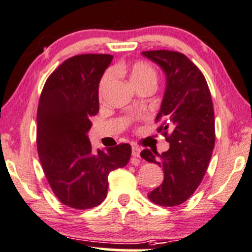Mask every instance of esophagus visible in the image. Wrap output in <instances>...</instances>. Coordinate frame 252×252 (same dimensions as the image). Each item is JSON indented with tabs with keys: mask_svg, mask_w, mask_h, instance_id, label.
<instances>
[{
	"mask_svg": "<svg viewBox=\"0 0 252 252\" xmlns=\"http://www.w3.org/2000/svg\"><path fill=\"white\" fill-rule=\"evenodd\" d=\"M140 152H141V149H140L138 146H133L132 147V155L134 156V158H139Z\"/></svg>",
	"mask_w": 252,
	"mask_h": 252,
	"instance_id": "1",
	"label": "esophagus"
}]
</instances>
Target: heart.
Instances as JSON below:
<instances>
[{"mask_svg": "<svg viewBox=\"0 0 252 252\" xmlns=\"http://www.w3.org/2000/svg\"><path fill=\"white\" fill-rule=\"evenodd\" d=\"M123 68H118L120 71ZM128 76L130 82L133 83V86L135 88H140L143 86H154L156 87V83H158V71L155 70V68L149 64L148 62L145 61H138L133 64L132 67L129 68L128 70ZM114 75L112 71H106L105 74L103 75V77L100 78L99 82V94H103L104 91L107 87L110 86V83L112 82Z\"/></svg>", "mask_w": 252, "mask_h": 252, "instance_id": "1", "label": "heart"}]
</instances>
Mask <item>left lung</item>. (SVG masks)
<instances>
[{
  "label": "left lung",
  "mask_w": 252,
  "mask_h": 252,
  "mask_svg": "<svg viewBox=\"0 0 252 252\" xmlns=\"http://www.w3.org/2000/svg\"><path fill=\"white\" fill-rule=\"evenodd\" d=\"M166 76V87L156 116L158 132L170 143L166 152L145 149L141 158L163 168L162 184L148 193L154 204L172 207L188 200L204 178L215 143L213 102L200 69L175 51H147Z\"/></svg>",
  "instance_id": "1"
}]
</instances>
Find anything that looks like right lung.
Masks as SVG:
<instances>
[{"label":"right lung","mask_w":252,"mask_h":252,"mask_svg":"<svg viewBox=\"0 0 252 252\" xmlns=\"http://www.w3.org/2000/svg\"><path fill=\"white\" fill-rule=\"evenodd\" d=\"M110 54L67 59L47 78L37 111V149L52 191L62 204L89 210L106 198L111 171L124 168L132 148L119 143L93 152L87 133L99 111L98 87Z\"/></svg>","instance_id":"1"}]
</instances>
